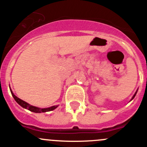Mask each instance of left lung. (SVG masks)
I'll return each mask as SVG.
<instances>
[{
	"instance_id": "8db88e82",
	"label": "left lung",
	"mask_w": 147,
	"mask_h": 147,
	"mask_svg": "<svg viewBox=\"0 0 147 147\" xmlns=\"http://www.w3.org/2000/svg\"><path fill=\"white\" fill-rule=\"evenodd\" d=\"M136 94H137V92H136V93H135V94H134V96H133V97H132V99H134V97H135V95H136ZM132 99H131V100H132Z\"/></svg>"
}]
</instances>
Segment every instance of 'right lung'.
Returning <instances> with one entry per match:
<instances>
[{
	"label": "right lung",
	"instance_id": "right-lung-1",
	"mask_svg": "<svg viewBox=\"0 0 147 147\" xmlns=\"http://www.w3.org/2000/svg\"><path fill=\"white\" fill-rule=\"evenodd\" d=\"M10 92H11V94H12V95H13V98H14L15 100H16V101L17 102V103H18L19 105H20L21 107H23V108H26V109H28V110L31 111V112H35V113H40V112H50V111L53 110V109H55V108L57 107V106H53V107H51L44 108V109H41V108L36 107L32 106V105H29V104L27 103V102H26L25 101H23V100H20V99L18 98V97H16V96L14 94H13V92H12L11 90H10Z\"/></svg>",
	"mask_w": 147,
	"mask_h": 147
}]
</instances>
